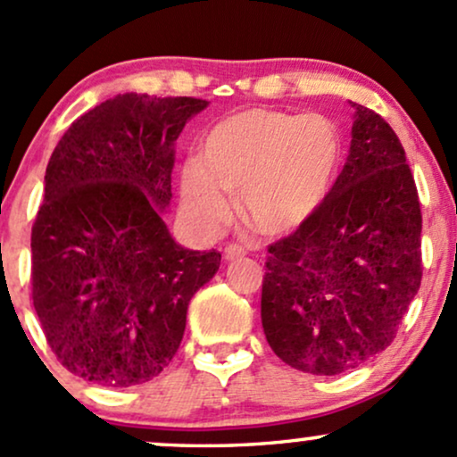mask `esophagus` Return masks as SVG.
<instances>
[{
  "label": "esophagus",
  "instance_id": "34e87169",
  "mask_svg": "<svg viewBox=\"0 0 457 457\" xmlns=\"http://www.w3.org/2000/svg\"><path fill=\"white\" fill-rule=\"evenodd\" d=\"M245 255H246L245 246H240V245H228V246H225V251H223V258L228 262L240 260V258H245Z\"/></svg>",
  "mask_w": 457,
  "mask_h": 457
}]
</instances>
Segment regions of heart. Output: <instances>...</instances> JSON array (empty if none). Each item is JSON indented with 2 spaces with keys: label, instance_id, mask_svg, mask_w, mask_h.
Here are the masks:
<instances>
[{
  "label": "heart",
  "instance_id": "heart-1",
  "mask_svg": "<svg viewBox=\"0 0 457 457\" xmlns=\"http://www.w3.org/2000/svg\"><path fill=\"white\" fill-rule=\"evenodd\" d=\"M344 162L342 130L320 113L246 109L214 124L202 144V162L180 171L188 221L214 232L240 197L255 232L283 238L322 212Z\"/></svg>",
  "mask_w": 457,
  "mask_h": 457
}]
</instances>
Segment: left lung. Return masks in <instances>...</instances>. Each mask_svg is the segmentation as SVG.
<instances>
[{"mask_svg": "<svg viewBox=\"0 0 457 457\" xmlns=\"http://www.w3.org/2000/svg\"><path fill=\"white\" fill-rule=\"evenodd\" d=\"M327 206L269 246L262 327L283 363L337 376L389 348L421 286V206L395 130L353 104Z\"/></svg>", "mask_w": 457, "mask_h": 457, "instance_id": "8db88e82", "label": "left lung"}]
</instances>
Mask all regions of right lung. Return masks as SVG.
<instances>
[{"mask_svg": "<svg viewBox=\"0 0 457 457\" xmlns=\"http://www.w3.org/2000/svg\"><path fill=\"white\" fill-rule=\"evenodd\" d=\"M208 101L118 94L83 113L55 145L31 228V298L71 374L141 385L170 365L188 303L221 253L185 249L162 211L174 145Z\"/></svg>", "mask_w": 457, "mask_h": 457, "instance_id": "1", "label": "right lung"}]
</instances>
